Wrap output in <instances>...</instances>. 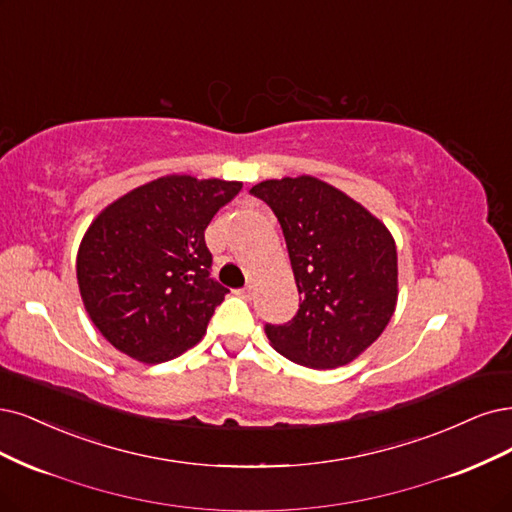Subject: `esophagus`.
<instances>
[{"mask_svg":"<svg viewBox=\"0 0 512 512\" xmlns=\"http://www.w3.org/2000/svg\"><path fill=\"white\" fill-rule=\"evenodd\" d=\"M237 294H239L241 298H252V294H254V286H245V288L237 290Z\"/></svg>","mask_w":512,"mask_h":512,"instance_id":"34e87169","label":"esophagus"}]
</instances>
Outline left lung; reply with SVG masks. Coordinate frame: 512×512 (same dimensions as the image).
<instances>
[{
    "mask_svg": "<svg viewBox=\"0 0 512 512\" xmlns=\"http://www.w3.org/2000/svg\"><path fill=\"white\" fill-rule=\"evenodd\" d=\"M250 192L281 224L301 296L290 322L264 326L271 345L317 370L356 360L396 309L398 258L390 231L345 192L311 175L267 180Z\"/></svg>",
    "mask_w": 512,
    "mask_h": 512,
    "instance_id": "left-lung-1",
    "label": "left lung"
}]
</instances>
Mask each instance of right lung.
<instances>
[{"label":"right lung","mask_w":512,"mask_h":512,"mask_svg":"<svg viewBox=\"0 0 512 512\" xmlns=\"http://www.w3.org/2000/svg\"><path fill=\"white\" fill-rule=\"evenodd\" d=\"M241 182L167 175L105 207L80 243L82 303L118 351L158 364L197 345L228 288L209 277L205 228Z\"/></svg>","instance_id":"right-lung-1"}]
</instances>
